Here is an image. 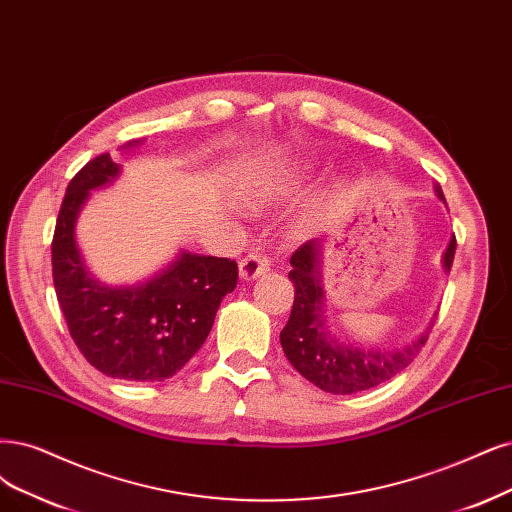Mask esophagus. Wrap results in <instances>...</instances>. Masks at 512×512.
<instances>
[{
    "label": "esophagus",
    "mask_w": 512,
    "mask_h": 512,
    "mask_svg": "<svg viewBox=\"0 0 512 512\" xmlns=\"http://www.w3.org/2000/svg\"><path fill=\"white\" fill-rule=\"evenodd\" d=\"M270 266H272V263H270V259H268L266 255L251 253V255H246V257L240 261V278H242L244 282L257 280L259 276L270 272Z\"/></svg>",
    "instance_id": "obj_1"
}]
</instances>
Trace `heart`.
I'll return each mask as SVG.
<instances>
[{
  "label": "heart",
  "instance_id": "obj_1",
  "mask_svg": "<svg viewBox=\"0 0 512 512\" xmlns=\"http://www.w3.org/2000/svg\"><path fill=\"white\" fill-rule=\"evenodd\" d=\"M312 173V164L295 160L276 168H266L259 173L249 189V198L259 204H268L295 194ZM337 187V185H335Z\"/></svg>",
  "mask_w": 512,
  "mask_h": 512
}]
</instances>
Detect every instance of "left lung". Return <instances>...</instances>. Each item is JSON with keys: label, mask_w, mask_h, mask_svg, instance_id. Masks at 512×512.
<instances>
[{"label": "left lung", "mask_w": 512, "mask_h": 512, "mask_svg": "<svg viewBox=\"0 0 512 512\" xmlns=\"http://www.w3.org/2000/svg\"><path fill=\"white\" fill-rule=\"evenodd\" d=\"M437 196L445 202L441 187H437ZM320 251H323L320 240H310L291 255L293 270L289 278L295 285V301L287 327L280 331L282 350L308 382L329 394H354L380 386L409 367L420 354L432 323L409 344L392 352L365 350L333 337L323 312L325 291L320 287ZM453 255H456V236L449 240L443 255L445 272L451 270Z\"/></svg>", "instance_id": "8db88e82"}]
</instances>
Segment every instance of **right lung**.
Segmentation results:
<instances>
[{
    "instance_id": "obj_1",
    "label": "right lung",
    "mask_w": 512,
    "mask_h": 512,
    "mask_svg": "<svg viewBox=\"0 0 512 512\" xmlns=\"http://www.w3.org/2000/svg\"><path fill=\"white\" fill-rule=\"evenodd\" d=\"M118 175L120 164L101 154L69 181L52 238L54 291L75 346L94 369L126 382H162L204 344L221 299L236 289L238 263L181 251L139 285H103L80 255L75 221L90 189Z\"/></svg>"
}]
</instances>
